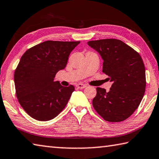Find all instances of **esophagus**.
<instances>
[{"label":"esophagus","mask_w":159,"mask_h":159,"mask_svg":"<svg viewBox=\"0 0 159 159\" xmlns=\"http://www.w3.org/2000/svg\"><path fill=\"white\" fill-rule=\"evenodd\" d=\"M76 88H79V89H83V88H85L87 87V85H85V84H83V83H78L76 84Z\"/></svg>","instance_id":"1"}]
</instances>
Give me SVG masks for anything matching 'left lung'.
Returning a JSON list of instances; mask_svg holds the SVG:
<instances>
[{
	"instance_id": "obj_1",
	"label": "left lung",
	"mask_w": 159,
	"mask_h": 159,
	"mask_svg": "<svg viewBox=\"0 0 159 159\" xmlns=\"http://www.w3.org/2000/svg\"><path fill=\"white\" fill-rule=\"evenodd\" d=\"M103 60L102 71L112 82L109 92L97 88L93 99L95 111L107 121L127 119L138 108L145 92L146 76L143 60L138 52L118 39L88 42Z\"/></svg>"
}]
</instances>
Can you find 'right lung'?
I'll list each match as a JSON object with an SVG mask.
<instances>
[{"label":"right lung","instance_id":"add662e5","mask_svg":"<svg viewBox=\"0 0 159 159\" xmlns=\"http://www.w3.org/2000/svg\"><path fill=\"white\" fill-rule=\"evenodd\" d=\"M79 43L47 41L27 50L21 57L14 76L16 95L21 107L34 119L52 120L68 103L74 85L64 87L54 80Z\"/></svg>","mask_w":159,"mask_h":159}]
</instances>
